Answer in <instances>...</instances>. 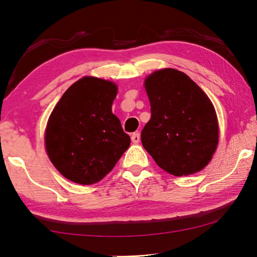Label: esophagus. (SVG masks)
Returning <instances> with one entry per match:
<instances>
[{
  "label": "esophagus",
  "instance_id": "34e87169",
  "mask_svg": "<svg viewBox=\"0 0 257 257\" xmlns=\"http://www.w3.org/2000/svg\"><path fill=\"white\" fill-rule=\"evenodd\" d=\"M132 141L134 144H138L140 141V134L139 133H134L132 135Z\"/></svg>",
  "mask_w": 257,
  "mask_h": 257
}]
</instances>
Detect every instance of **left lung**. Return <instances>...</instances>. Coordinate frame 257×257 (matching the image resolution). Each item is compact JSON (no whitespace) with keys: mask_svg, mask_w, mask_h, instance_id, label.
Masks as SVG:
<instances>
[{"mask_svg":"<svg viewBox=\"0 0 257 257\" xmlns=\"http://www.w3.org/2000/svg\"><path fill=\"white\" fill-rule=\"evenodd\" d=\"M151 118L141 143L156 163L176 177L201 171L219 141L215 109L188 75L173 68L152 73L145 80Z\"/></svg>","mask_w":257,"mask_h":257,"instance_id":"8db88e82","label":"left lung"}]
</instances>
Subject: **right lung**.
Wrapping results in <instances>:
<instances>
[{"instance_id":"right-lung-1","label":"right lung","mask_w":257,"mask_h":257,"mask_svg":"<svg viewBox=\"0 0 257 257\" xmlns=\"http://www.w3.org/2000/svg\"><path fill=\"white\" fill-rule=\"evenodd\" d=\"M117 86L84 77L64 92L48 119L45 146L50 160L70 181L92 184L106 176L130 145L111 111Z\"/></svg>"}]
</instances>
